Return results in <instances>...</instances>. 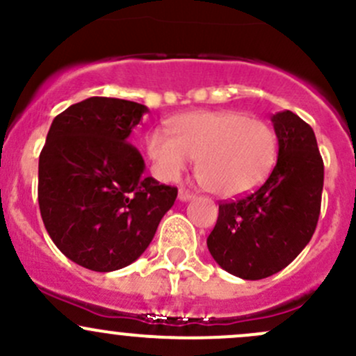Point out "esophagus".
<instances>
[{
    "instance_id": "34e87169",
    "label": "esophagus",
    "mask_w": 356,
    "mask_h": 356,
    "mask_svg": "<svg viewBox=\"0 0 356 356\" xmlns=\"http://www.w3.org/2000/svg\"><path fill=\"white\" fill-rule=\"evenodd\" d=\"M193 197V193H189L188 189H179V200L181 201H189Z\"/></svg>"
}]
</instances>
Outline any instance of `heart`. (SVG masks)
<instances>
[{
	"mask_svg": "<svg viewBox=\"0 0 356 356\" xmlns=\"http://www.w3.org/2000/svg\"><path fill=\"white\" fill-rule=\"evenodd\" d=\"M170 134L153 131L147 140L163 179H177L196 160V177L209 193L235 197L263 184L276 162L278 141L268 122L242 112H191L170 122Z\"/></svg>",
	"mask_w": 356,
	"mask_h": 356,
	"instance_id": "b5f03b06",
	"label": "heart"
}]
</instances>
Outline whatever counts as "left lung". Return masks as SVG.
<instances>
[{"label":"left lung","mask_w":356,"mask_h":356,"mask_svg":"<svg viewBox=\"0 0 356 356\" xmlns=\"http://www.w3.org/2000/svg\"><path fill=\"white\" fill-rule=\"evenodd\" d=\"M278 160L263 186L218 204L208 235L213 259L242 280H263L286 268L316 232L324 162L312 128L291 111L271 118Z\"/></svg>","instance_id":"left-lung-1"}]
</instances>
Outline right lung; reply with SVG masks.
<instances>
[{"instance_id":"right-lung-1","label":"right lung","mask_w":356,"mask_h":356,"mask_svg":"<svg viewBox=\"0 0 356 356\" xmlns=\"http://www.w3.org/2000/svg\"><path fill=\"white\" fill-rule=\"evenodd\" d=\"M148 109L90 97L56 115L39 156V208L68 259L99 273L136 261L152 242L177 188L145 177L129 134Z\"/></svg>"}]
</instances>
